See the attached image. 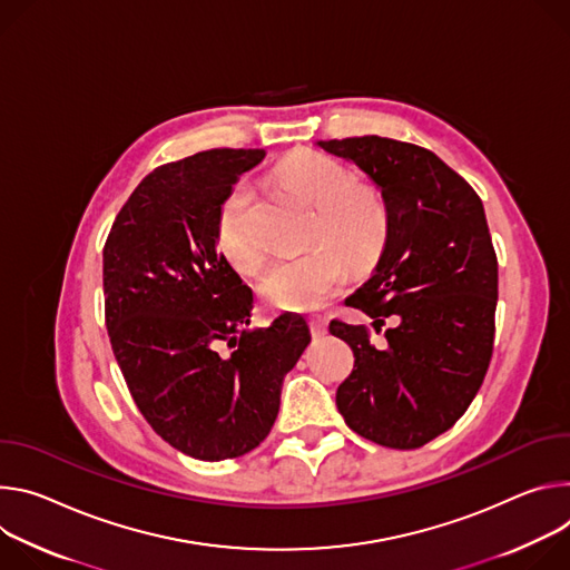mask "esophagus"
<instances>
[{
    "mask_svg": "<svg viewBox=\"0 0 570 570\" xmlns=\"http://www.w3.org/2000/svg\"><path fill=\"white\" fill-rule=\"evenodd\" d=\"M326 328H328V320L324 317V314H314V317H309V333H312V337L326 335Z\"/></svg>",
    "mask_w": 570,
    "mask_h": 570,
    "instance_id": "esophagus-1",
    "label": "esophagus"
}]
</instances>
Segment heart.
<instances>
[{"label":"heart","instance_id":"heart-1","mask_svg":"<svg viewBox=\"0 0 570 570\" xmlns=\"http://www.w3.org/2000/svg\"><path fill=\"white\" fill-rule=\"evenodd\" d=\"M278 180L292 195L314 208L309 242L322 244L294 261L274 265L261 281L263 298L289 312H307L328 301L344 283V263L357 269L368 267L387 242L390 206L385 195L371 185H355L353 174L337 160L298 151L287 156ZM253 193L248 185H235L219 206L217 242L226 261L253 274L263 265V246L250 233ZM341 255L337 257L334 250Z\"/></svg>","mask_w":570,"mask_h":570}]
</instances>
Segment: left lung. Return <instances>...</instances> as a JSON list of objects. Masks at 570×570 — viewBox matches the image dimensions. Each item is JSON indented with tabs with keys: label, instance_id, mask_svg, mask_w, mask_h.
Returning <instances> with one entry per match:
<instances>
[{
	"label": "left lung",
	"instance_id": "1",
	"mask_svg": "<svg viewBox=\"0 0 570 570\" xmlns=\"http://www.w3.org/2000/svg\"><path fill=\"white\" fill-rule=\"evenodd\" d=\"M357 165L387 199L392 224L371 278L346 298L366 326L331 322L353 348L337 387L346 425L375 444L410 451L455 425L475 399L493 351L498 261L475 189L432 151L381 136L317 142Z\"/></svg>",
	"mask_w": 570,
	"mask_h": 570
}]
</instances>
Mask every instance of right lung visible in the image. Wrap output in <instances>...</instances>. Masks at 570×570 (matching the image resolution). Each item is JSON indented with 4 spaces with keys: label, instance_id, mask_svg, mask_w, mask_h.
<instances>
[{
    "label": "right lung",
    "instance_id": "obj_1",
    "mask_svg": "<svg viewBox=\"0 0 570 570\" xmlns=\"http://www.w3.org/2000/svg\"><path fill=\"white\" fill-rule=\"evenodd\" d=\"M263 158L210 149L154 169L104 246L106 328L126 387L169 446L204 462L261 446L309 344L301 314L246 328L253 292L217 250L219 206Z\"/></svg>",
    "mask_w": 570,
    "mask_h": 570
}]
</instances>
